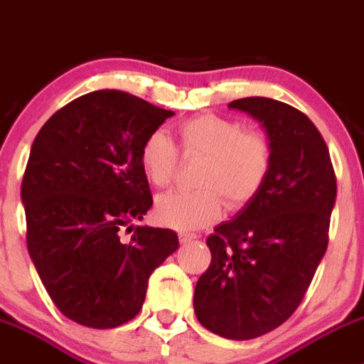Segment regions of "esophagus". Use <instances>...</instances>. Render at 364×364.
Segmentation results:
<instances>
[{"mask_svg":"<svg viewBox=\"0 0 364 364\" xmlns=\"http://www.w3.org/2000/svg\"><path fill=\"white\" fill-rule=\"evenodd\" d=\"M197 238V235L196 232H179V242L181 243H188V242H192V240H196Z\"/></svg>","mask_w":364,"mask_h":364,"instance_id":"1","label":"esophagus"}]
</instances>
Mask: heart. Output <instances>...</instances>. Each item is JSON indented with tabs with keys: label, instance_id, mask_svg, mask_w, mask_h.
<instances>
[{
	"label": "heart",
	"instance_id": "heart-1",
	"mask_svg": "<svg viewBox=\"0 0 364 364\" xmlns=\"http://www.w3.org/2000/svg\"><path fill=\"white\" fill-rule=\"evenodd\" d=\"M183 156L203 160L196 192H168L158 197V222L178 231L200 229L222 217L224 200L242 210L256 199L274 161V146L264 129L247 128L242 119L200 114L178 128ZM140 168L154 186H167L179 165V151L168 135L154 129L140 146Z\"/></svg>",
	"mask_w": 364,
	"mask_h": 364
}]
</instances>
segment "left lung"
<instances>
[{
  "label": "left lung",
  "mask_w": 364,
  "mask_h": 364,
  "mask_svg": "<svg viewBox=\"0 0 364 364\" xmlns=\"http://www.w3.org/2000/svg\"><path fill=\"white\" fill-rule=\"evenodd\" d=\"M229 107L263 122L274 161L256 199L208 236L211 263L193 309L211 333L252 340L287 322L304 299L329 243L336 174L326 140L301 110L268 97Z\"/></svg>",
  "instance_id": "obj_1"
}]
</instances>
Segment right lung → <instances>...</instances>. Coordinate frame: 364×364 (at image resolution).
<instances>
[{
	"label": "right lung",
	"instance_id": "1",
	"mask_svg": "<svg viewBox=\"0 0 364 364\" xmlns=\"http://www.w3.org/2000/svg\"><path fill=\"white\" fill-rule=\"evenodd\" d=\"M172 115L128 92L96 90L55 112L35 136L21 185L28 252L73 322L114 329L135 318L149 276L179 247L171 229L129 225L153 204L140 146Z\"/></svg>",
	"mask_w": 364,
	"mask_h": 364
}]
</instances>
